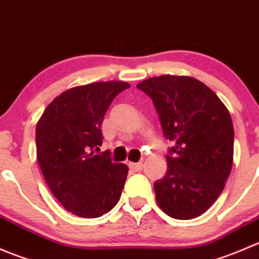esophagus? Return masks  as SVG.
<instances>
[{"label":"esophagus","mask_w":259,"mask_h":259,"mask_svg":"<svg viewBox=\"0 0 259 259\" xmlns=\"http://www.w3.org/2000/svg\"><path fill=\"white\" fill-rule=\"evenodd\" d=\"M129 168L133 171H140L143 169V163H129Z\"/></svg>","instance_id":"1"}]
</instances>
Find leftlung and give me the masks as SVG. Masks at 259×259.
<instances>
[{"label": "left lung", "instance_id": "left-lung-1", "mask_svg": "<svg viewBox=\"0 0 259 259\" xmlns=\"http://www.w3.org/2000/svg\"><path fill=\"white\" fill-rule=\"evenodd\" d=\"M137 88L153 100L164 138L174 143L166 174L154 183L156 202L171 218H197L215 202L231 174V114L214 91L189 76L150 77Z\"/></svg>", "mask_w": 259, "mask_h": 259}]
</instances>
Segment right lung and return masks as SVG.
Wrapping results in <instances>:
<instances>
[{"label":"right lung","mask_w":259,"mask_h":259,"mask_svg":"<svg viewBox=\"0 0 259 259\" xmlns=\"http://www.w3.org/2000/svg\"><path fill=\"white\" fill-rule=\"evenodd\" d=\"M124 81L76 86L54 99L36 125V153L50 190L70 213L98 218L116 205L127 176L103 144L101 124Z\"/></svg>","instance_id":"obj_1"}]
</instances>
